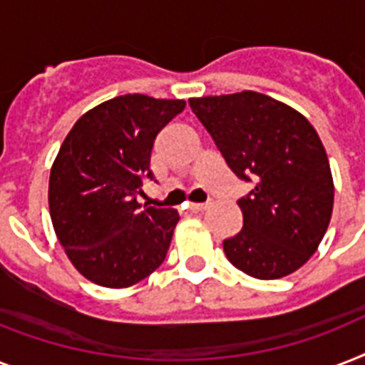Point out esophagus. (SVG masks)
<instances>
[{
	"instance_id": "esophagus-1",
	"label": "esophagus",
	"mask_w": 365,
	"mask_h": 365,
	"mask_svg": "<svg viewBox=\"0 0 365 365\" xmlns=\"http://www.w3.org/2000/svg\"><path fill=\"white\" fill-rule=\"evenodd\" d=\"M208 208V205L205 202H189V210L191 212H205Z\"/></svg>"
}]
</instances>
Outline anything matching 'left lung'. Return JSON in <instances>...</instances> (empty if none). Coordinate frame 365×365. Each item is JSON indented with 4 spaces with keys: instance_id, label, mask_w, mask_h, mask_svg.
I'll return each instance as SVG.
<instances>
[{
    "instance_id": "1",
    "label": "left lung",
    "mask_w": 365,
    "mask_h": 365,
    "mask_svg": "<svg viewBox=\"0 0 365 365\" xmlns=\"http://www.w3.org/2000/svg\"><path fill=\"white\" fill-rule=\"evenodd\" d=\"M189 106L229 168L254 182L239 200L242 231L223 240L227 259L261 280L295 272L318 250L334 210V178L314 126L255 91L191 98Z\"/></svg>"
}]
</instances>
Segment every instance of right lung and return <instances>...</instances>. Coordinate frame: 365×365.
Segmentation results:
<instances>
[{"label": "right lung", "mask_w": 365, "mask_h": 365, "mask_svg": "<svg viewBox=\"0 0 365 365\" xmlns=\"http://www.w3.org/2000/svg\"><path fill=\"white\" fill-rule=\"evenodd\" d=\"M185 100L125 94L77 119L51 166L48 212L71 265L104 288H128L165 261L180 216L142 206L155 138Z\"/></svg>", "instance_id": "obj_1"}]
</instances>
